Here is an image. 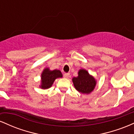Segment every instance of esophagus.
Returning a JSON list of instances; mask_svg holds the SVG:
<instances>
[{
    "mask_svg": "<svg viewBox=\"0 0 134 134\" xmlns=\"http://www.w3.org/2000/svg\"><path fill=\"white\" fill-rule=\"evenodd\" d=\"M69 75H70V74H69V73L64 74V77H65V78H68L69 77Z\"/></svg>",
    "mask_w": 134,
    "mask_h": 134,
    "instance_id": "1",
    "label": "esophagus"
}]
</instances>
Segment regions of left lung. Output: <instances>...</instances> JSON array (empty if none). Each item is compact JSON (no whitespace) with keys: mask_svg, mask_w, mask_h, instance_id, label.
I'll return each instance as SVG.
<instances>
[{"mask_svg":"<svg viewBox=\"0 0 134 134\" xmlns=\"http://www.w3.org/2000/svg\"><path fill=\"white\" fill-rule=\"evenodd\" d=\"M72 82L77 91L83 94H90L94 90L96 81L85 69H81L78 76L72 78Z\"/></svg>","mask_w":134,"mask_h":134,"instance_id":"left-lung-1","label":"left lung"}]
</instances>
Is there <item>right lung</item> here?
<instances>
[{"instance_id": "obj_1", "label": "right lung", "mask_w": 134, "mask_h": 134, "mask_svg": "<svg viewBox=\"0 0 134 134\" xmlns=\"http://www.w3.org/2000/svg\"><path fill=\"white\" fill-rule=\"evenodd\" d=\"M59 77H62V72L59 70H50L48 68H45L41 74L40 87L43 90L50 88L55 80Z\"/></svg>"}]
</instances>
